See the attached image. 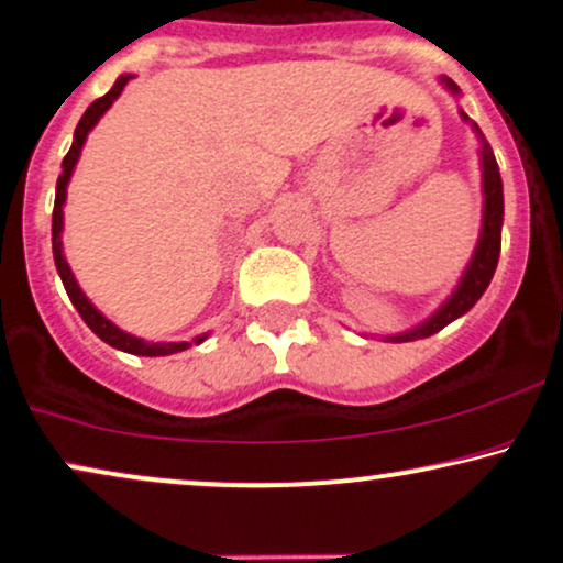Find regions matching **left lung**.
<instances>
[{"instance_id": "8db88e82", "label": "left lung", "mask_w": 563, "mask_h": 563, "mask_svg": "<svg viewBox=\"0 0 563 563\" xmlns=\"http://www.w3.org/2000/svg\"><path fill=\"white\" fill-rule=\"evenodd\" d=\"M441 82L446 85L452 92H460L457 85H454L450 77H441ZM462 119H467L462 113ZM473 130L478 132L481 137V168H483V229H481V239L478 246H475V254L467 265L465 275H462L460 286L454 288V294L441 303V309L437 314L426 319L423 324L412 327V330L395 334L393 343H410V340L418 338H429V334L444 330L446 324L454 322V319L471 311L478 298L483 296V290L488 288L490 277L496 273V265H499V252H501V223H504V191H501V176H499V166H496L494 153H490L488 142L483 140V134L478 126L473 124Z\"/></svg>"}]
</instances>
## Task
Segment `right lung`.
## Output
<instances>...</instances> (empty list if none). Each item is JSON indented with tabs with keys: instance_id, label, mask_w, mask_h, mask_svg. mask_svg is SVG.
Masks as SVG:
<instances>
[{
	"instance_id": "right-lung-1",
	"label": "right lung",
	"mask_w": 563,
	"mask_h": 563,
	"mask_svg": "<svg viewBox=\"0 0 563 563\" xmlns=\"http://www.w3.org/2000/svg\"><path fill=\"white\" fill-rule=\"evenodd\" d=\"M130 80H132V75H122L117 82H113V88L106 92L103 98H96V101L88 106V111L82 113L80 124H77V130H75L73 147H69V153L64 155L62 176H59V179H56V199H54V218H52L54 262H56V273H59V277H62L64 290H67L69 301H73L75 309L80 311L82 322L88 324L90 330L103 340V343H109L111 347H117V351H124V353H132V355H170V353L187 351V347H191V343H145V340L134 338V334L119 330L117 324L109 322V319H106L101 311H98L96 306L88 301V296H85L82 290H80V286H77L73 269H69L67 260H64V252H62V229H64V212H62V208H64V199H67L69 176H73L77 158H80V151H82L85 140H88V132L98 124V119H101L103 113L111 109V103L117 101L119 92L124 90V85L130 82ZM205 338H208V334H199V338H195V343L199 345Z\"/></svg>"
}]
</instances>
